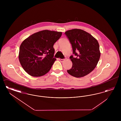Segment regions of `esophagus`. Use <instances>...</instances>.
<instances>
[{
    "label": "esophagus",
    "instance_id": "34e87169",
    "mask_svg": "<svg viewBox=\"0 0 121 121\" xmlns=\"http://www.w3.org/2000/svg\"><path fill=\"white\" fill-rule=\"evenodd\" d=\"M65 60V58H63V59H61V58H59V60H60V61H61V62H63L64 60Z\"/></svg>",
    "mask_w": 121,
    "mask_h": 121
}]
</instances>
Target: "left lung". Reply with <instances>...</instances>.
<instances>
[{
  "mask_svg": "<svg viewBox=\"0 0 121 121\" xmlns=\"http://www.w3.org/2000/svg\"><path fill=\"white\" fill-rule=\"evenodd\" d=\"M73 48L70 58L73 65L67 72L76 78L84 77L96 67L100 57L98 41L86 31L73 29L65 32ZM75 57H73V55Z\"/></svg>",
  "mask_w": 121,
  "mask_h": 121,
  "instance_id": "left-lung-1",
  "label": "left lung"
}]
</instances>
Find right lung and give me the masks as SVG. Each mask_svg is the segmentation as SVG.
Returning a JSON list of instances; mask_svg holds the SVG:
<instances>
[{
    "label": "right lung",
    "mask_w": 121,
    "mask_h": 121,
    "mask_svg": "<svg viewBox=\"0 0 121 121\" xmlns=\"http://www.w3.org/2000/svg\"><path fill=\"white\" fill-rule=\"evenodd\" d=\"M62 32L43 30L31 35L21 43L19 60L23 69L33 77L45 75L56 60L54 58V44Z\"/></svg>",
    "instance_id": "right-lung-1"
}]
</instances>
